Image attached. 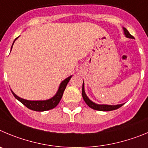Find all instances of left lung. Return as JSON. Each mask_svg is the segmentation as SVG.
Masks as SVG:
<instances>
[{
	"mask_svg": "<svg viewBox=\"0 0 148 148\" xmlns=\"http://www.w3.org/2000/svg\"><path fill=\"white\" fill-rule=\"evenodd\" d=\"M124 32L127 38H132L134 39V36H132L131 34L129 33V32L127 31L125 28H123ZM82 98H83L84 101L86 102V103L87 104L88 106L90 108L94 109V110H100V111H109V110H114L116 109H118L121 107V106H123V104H121V105H116V106H109V105H97V104L94 103L92 101H90V99L88 98V97L86 96V93H85V89H84V82L82 84Z\"/></svg>",
	"mask_w": 148,
	"mask_h": 148,
	"instance_id": "obj_1",
	"label": "left lung"
}]
</instances>
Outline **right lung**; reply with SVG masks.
Returning <instances> with one entry per match:
<instances>
[{"instance_id":"1","label":"right lung","mask_w":148,"mask_h":148,"mask_svg":"<svg viewBox=\"0 0 148 148\" xmlns=\"http://www.w3.org/2000/svg\"><path fill=\"white\" fill-rule=\"evenodd\" d=\"M17 38H16V39H17ZM15 40H14V41H15ZM14 41L13 42V44H14ZM71 77H72V76H70V77H69L68 78H66L65 80L62 81V82L60 83V85L59 89H58V92H57V94H55V96H54L51 99H48V100H43V101L26 100V99H22V98H21V97H18V96L16 95L13 91H12V94L14 95V97H15L16 99H18V100H19L22 104H23L26 108L31 109V110H35V111H45V110H51V109L55 108L56 106H58V103L60 102V101L61 98H62V94H63V92H64L65 89H66V86H67V84L69 83V80H70V79L71 78Z\"/></svg>"}]
</instances>
